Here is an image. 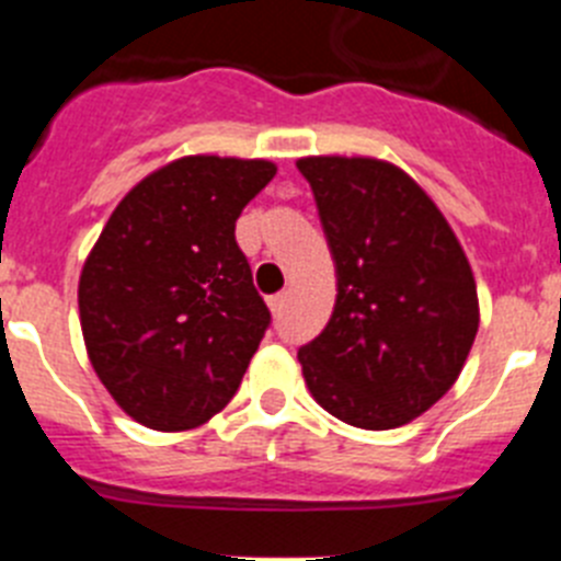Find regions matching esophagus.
I'll use <instances>...</instances> for the list:
<instances>
[{
	"instance_id": "esophagus-1",
	"label": "esophagus",
	"mask_w": 561,
	"mask_h": 561,
	"mask_svg": "<svg viewBox=\"0 0 561 561\" xmlns=\"http://www.w3.org/2000/svg\"><path fill=\"white\" fill-rule=\"evenodd\" d=\"M270 309H272V314H280V311L286 309V295H284V291H280V295H272L270 297Z\"/></svg>"
}]
</instances>
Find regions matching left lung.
I'll return each instance as SVG.
<instances>
[{
  "label": "left lung",
  "mask_w": 561,
  "mask_h": 561,
  "mask_svg": "<svg viewBox=\"0 0 561 561\" xmlns=\"http://www.w3.org/2000/svg\"><path fill=\"white\" fill-rule=\"evenodd\" d=\"M336 266V304L297 351L323 410L393 430L430 410L478 334V289L453 227L408 173L370 157H304Z\"/></svg>",
  "instance_id": "obj_1"
}]
</instances>
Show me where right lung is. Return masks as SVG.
I'll return each mask as SVG.
<instances>
[{"mask_svg":"<svg viewBox=\"0 0 561 561\" xmlns=\"http://www.w3.org/2000/svg\"><path fill=\"white\" fill-rule=\"evenodd\" d=\"M277 168L182 157L114 207L78 284L83 342L112 399L180 433L225 410L272 323L236 221Z\"/></svg>","mask_w":561,"mask_h":561,"instance_id":"obj_1","label":"right lung"}]
</instances>
